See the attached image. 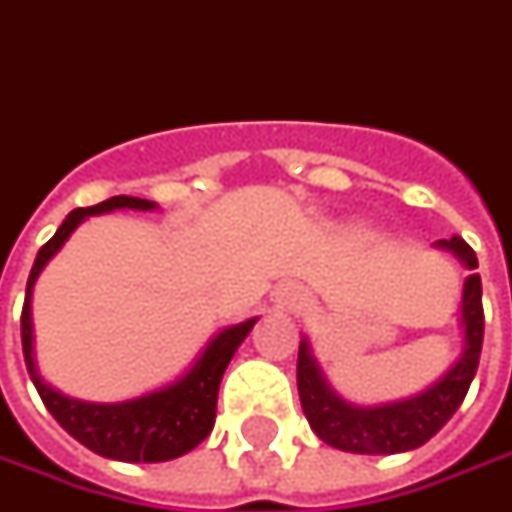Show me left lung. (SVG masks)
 <instances>
[{
	"mask_svg": "<svg viewBox=\"0 0 512 512\" xmlns=\"http://www.w3.org/2000/svg\"><path fill=\"white\" fill-rule=\"evenodd\" d=\"M433 249L456 257L470 274L462 283V300H459L462 351L422 391H416L411 397L379 402V405L348 402L331 388L320 362L311 354L309 337L303 334L300 354H297L300 405L309 419L311 431L331 448L345 450V453H368V456L405 453V450L422 448L428 439L445 428L450 416L459 411L467 388L476 377L482 337H485L482 280L473 272L479 260L462 238L436 240Z\"/></svg>",
	"mask_w": 512,
	"mask_h": 512,
	"instance_id": "8db88e82",
	"label": "left lung"
}]
</instances>
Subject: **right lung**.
Here are the masks:
<instances>
[{"label":"right lung","instance_id":"1","mask_svg":"<svg viewBox=\"0 0 512 512\" xmlns=\"http://www.w3.org/2000/svg\"><path fill=\"white\" fill-rule=\"evenodd\" d=\"M115 209H135V212H155L158 203L147 198L115 195L107 201L73 209L56 235L39 249L36 263L30 269L25 291V309H22V351H25L27 374L33 379L39 397L53 419L62 425L73 439H79L84 448H90L104 459L115 462H169L178 459L192 448H198L215 428L218 414V388L223 371L232 362L240 343L249 337L260 317H249L243 323L221 328L212 334L195 360L184 368V374L147 391L141 397L121 399V402H87L62 394L53 388L36 362V331H33V289L45 266L64 249L70 235L81 223L93 215H107Z\"/></svg>","mask_w":512,"mask_h":512}]
</instances>
